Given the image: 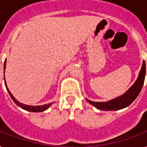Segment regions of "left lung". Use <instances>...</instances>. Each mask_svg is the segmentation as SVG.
I'll return each instance as SVG.
<instances>
[{"label": "left lung", "mask_w": 147, "mask_h": 147, "mask_svg": "<svg viewBox=\"0 0 147 147\" xmlns=\"http://www.w3.org/2000/svg\"><path fill=\"white\" fill-rule=\"evenodd\" d=\"M145 75H146V63L145 61H143V64L140 71L139 76L137 77V80L134 84L121 96L117 98L110 100L108 101H104V102H96L92 101L86 98L87 101L96 107L97 109L101 110V111H117V110L123 109L128 107L134 100L139 95L140 92L141 91L145 79Z\"/></svg>", "instance_id": "obj_1"}]
</instances>
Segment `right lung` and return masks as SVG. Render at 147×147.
<instances>
[{"instance_id":"right-lung-1","label":"right lung","mask_w":147,"mask_h":147,"mask_svg":"<svg viewBox=\"0 0 147 147\" xmlns=\"http://www.w3.org/2000/svg\"><path fill=\"white\" fill-rule=\"evenodd\" d=\"M3 69H4V71H5V69H6V60L5 62H4V65H3ZM4 82H5V86H6V88L7 90L8 93L10 94V98H12V100L14 101V103L16 104L17 105H18L20 107H21L22 109L24 110H26V111H31V112H42L47 110L50 107L51 105L53 103H50V104H47V105H37V106H33V105H24V104H22V103L19 102L18 100L16 99V98L13 97L12 94H11V92L9 91L8 89L7 86V83H6V81H5V77H4Z\"/></svg>"}]
</instances>
